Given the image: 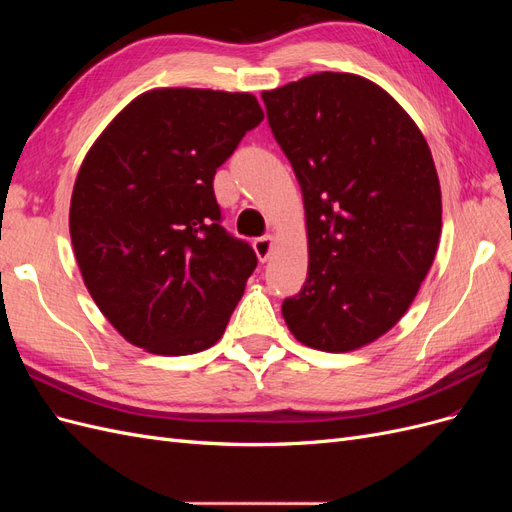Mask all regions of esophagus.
I'll return each mask as SVG.
<instances>
[{
  "instance_id": "34e87169",
  "label": "esophagus",
  "mask_w": 512,
  "mask_h": 512,
  "mask_svg": "<svg viewBox=\"0 0 512 512\" xmlns=\"http://www.w3.org/2000/svg\"><path fill=\"white\" fill-rule=\"evenodd\" d=\"M273 247H275V239H273L271 235L258 237V239L254 241V252H256V256L260 258V262H267V260H269V256H271V252H273Z\"/></svg>"
}]
</instances>
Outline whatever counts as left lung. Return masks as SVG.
Returning <instances> with one entry per match:
<instances>
[{
  "label": "left lung",
  "mask_w": 512,
  "mask_h": 512,
  "mask_svg": "<svg viewBox=\"0 0 512 512\" xmlns=\"http://www.w3.org/2000/svg\"><path fill=\"white\" fill-rule=\"evenodd\" d=\"M262 100L305 205L307 280L284 320L309 348L367 346L408 312L436 258L442 194L429 145L356 74L318 72Z\"/></svg>",
  "instance_id": "obj_1"
}]
</instances>
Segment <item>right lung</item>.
<instances>
[{
  "label": "right lung",
  "mask_w": 512,
  "mask_h": 512,
  "mask_svg": "<svg viewBox=\"0 0 512 512\" xmlns=\"http://www.w3.org/2000/svg\"><path fill=\"white\" fill-rule=\"evenodd\" d=\"M262 119L252 94L164 87L91 145L70 237L91 299L130 344L183 356L224 335L258 258L220 224L213 177Z\"/></svg>",
  "instance_id": "right-lung-1"
}]
</instances>
